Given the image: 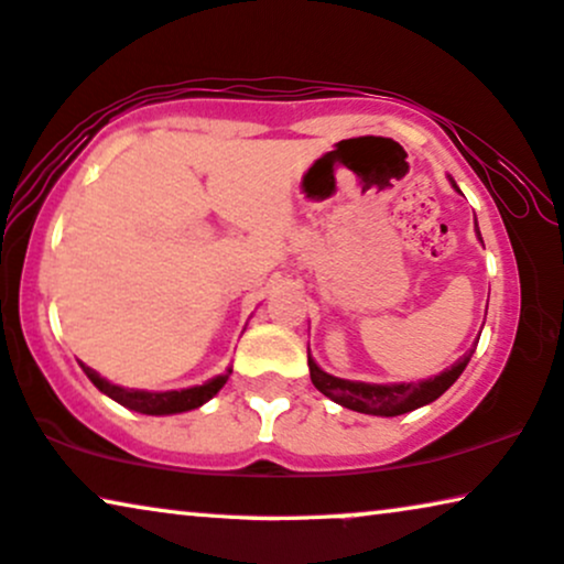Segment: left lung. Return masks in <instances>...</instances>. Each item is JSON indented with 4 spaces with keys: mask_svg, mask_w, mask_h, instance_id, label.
Listing matches in <instances>:
<instances>
[{
    "mask_svg": "<svg viewBox=\"0 0 564 564\" xmlns=\"http://www.w3.org/2000/svg\"><path fill=\"white\" fill-rule=\"evenodd\" d=\"M452 185L456 183L452 180ZM477 224V219H475ZM479 235V229H477ZM479 340V337H477ZM471 348L467 356L456 360L452 369L441 371L438 377L433 379H423V381H408V384H366V381H350V379H337L333 373L322 371L314 358L310 356V377L312 384L319 389L322 394L329 397V400L343 404V408L356 410V412H366V415H381V417H394V415H404V412L423 408V404H431L433 400H438L441 394L446 392L448 387L454 384L456 379L462 377V371L467 369Z\"/></svg>",
    "mask_w": 564,
    "mask_h": 564,
    "instance_id": "obj_1",
    "label": "left lung"
}]
</instances>
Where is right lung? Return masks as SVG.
Masks as SVG:
<instances>
[{"instance_id": "obj_1", "label": "right lung", "mask_w": 564, "mask_h": 564, "mask_svg": "<svg viewBox=\"0 0 564 564\" xmlns=\"http://www.w3.org/2000/svg\"><path fill=\"white\" fill-rule=\"evenodd\" d=\"M82 371L87 373V379L93 381L102 394H108L110 400L123 404V408L141 412V415H175V412H187V410L200 408V404H206L224 384H227L231 373V369H227L221 377L208 379L206 384L180 389V392L177 389H172V392H144V389H126V387L110 384L108 379H102L100 373L89 369L85 364H82Z\"/></svg>"}]
</instances>
